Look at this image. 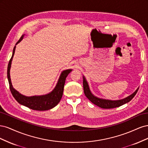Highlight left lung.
<instances>
[{
	"mask_svg": "<svg viewBox=\"0 0 148 148\" xmlns=\"http://www.w3.org/2000/svg\"><path fill=\"white\" fill-rule=\"evenodd\" d=\"M83 83L84 93L85 96H86L88 99L91 102H92L94 104L97 106L98 107H100L101 108H102V109H113L126 104V103L130 101L133 98L135 97L139 89L138 88L135 92L133 93L130 96H128L127 97L125 98V99H121V100H117V101H111V100L100 99V98H98L94 96L91 93L90 89H89L88 84L86 82V79H85L84 77H83Z\"/></svg>",
	"mask_w": 148,
	"mask_h": 148,
	"instance_id": "8db88e82",
	"label": "left lung"
}]
</instances>
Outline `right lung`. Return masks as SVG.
I'll use <instances>...</instances> for the list:
<instances>
[{
    "mask_svg": "<svg viewBox=\"0 0 148 148\" xmlns=\"http://www.w3.org/2000/svg\"><path fill=\"white\" fill-rule=\"evenodd\" d=\"M23 36H22L20 39L18 40V41L16 43V45L21 41V39H23ZM15 47L16 46H15L14 48H13L12 56L9 62H8L7 67V78L8 80V83H9L10 91L13 97H14L16 101L18 103H20V104L27 107L31 109L43 111L52 109L53 107H54L59 104V102L61 99L62 95H63L65 79L67 76H68V75L71 72V70L69 69L64 70L63 72L61 73L56 88L51 93H49L46 95L40 96H25L21 95V94H20L13 88L10 77V70L11 67L12 60L13 56H14Z\"/></svg>",
    "mask_w": 148,
    "mask_h": 148,
    "instance_id": "add662e5",
    "label": "right lung"
}]
</instances>
